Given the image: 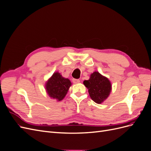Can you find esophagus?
Segmentation results:
<instances>
[{
	"label": "esophagus",
	"instance_id": "34e87169",
	"mask_svg": "<svg viewBox=\"0 0 151 151\" xmlns=\"http://www.w3.org/2000/svg\"><path fill=\"white\" fill-rule=\"evenodd\" d=\"M72 82L74 84H77V83H80V80L79 79H72Z\"/></svg>",
	"mask_w": 151,
	"mask_h": 151
}]
</instances>
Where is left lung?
I'll return each instance as SVG.
<instances>
[{"label":"left lung","instance_id":"8db88e82","mask_svg":"<svg viewBox=\"0 0 151 151\" xmlns=\"http://www.w3.org/2000/svg\"><path fill=\"white\" fill-rule=\"evenodd\" d=\"M83 83L88 89L91 98L98 104L103 102L108 97L111 90V85L108 79L98 72H93L90 79L84 81Z\"/></svg>","mask_w":151,"mask_h":151}]
</instances>
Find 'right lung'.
<instances>
[{
	"mask_svg": "<svg viewBox=\"0 0 151 151\" xmlns=\"http://www.w3.org/2000/svg\"><path fill=\"white\" fill-rule=\"evenodd\" d=\"M71 86L69 79L63 78L58 72H55L46 84L47 92L49 96L61 101L67 94Z\"/></svg>",
	"mask_w": 151,
	"mask_h": 151,
	"instance_id": "1",
	"label": "right lung"
}]
</instances>
